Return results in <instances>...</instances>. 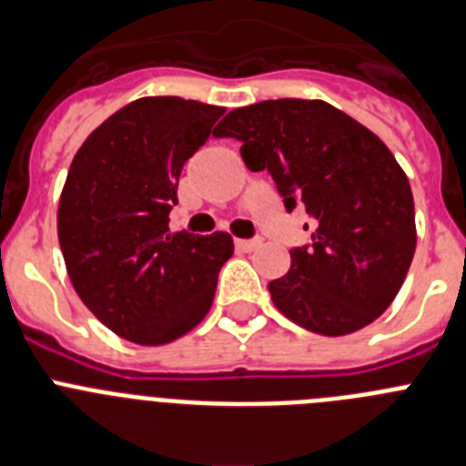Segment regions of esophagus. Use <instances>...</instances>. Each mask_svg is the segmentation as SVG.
Masks as SVG:
<instances>
[{
	"label": "esophagus",
	"instance_id": "1",
	"mask_svg": "<svg viewBox=\"0 0 466 466\" xmlns=\"http://www.w3.org/2000/svg\"><path fill=\"white\" fill-rule=\"evenodd\" d=\"M261 245V240H236L238 252H254Z\"/></svg>",
	"mask_w": 466,
	"mask_h": 466
}]
</instances>
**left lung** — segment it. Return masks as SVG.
<instances>
[{"label":"left lung","mask_w":466,"mask_h":466,"mask_svg":"<svg viewBox=\"0 0 466 466\" xmlns=\"http://www.w3.org/2000/svg\"><path fill=\"white\" fill-rule=\"evenodd\" d=\"M214 135L240 139L245 166L312 217V245L291 249L289 273L268 284L275 308L322 336L378 319L418 242L409 177L385 142L329 102L296 97L228 111Z\"/></svg>","instance_id":"obj_1"}]
</instances>
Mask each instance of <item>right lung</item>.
<instances>
[{
	"instance_id": "add662e5",
	"label": "right lung",
	"mask_w": 466,
	"mask_h": 466,
	"mask_svg": "<svg viewBox=\"0 0 466 466\" xmlns=\"http://www.w3.org/2000/svg\"><path fill=\"white\" fill-rule=\"evenodd\" d=\"M224 106L139 97L86 137L57 205V240L74 289L106 329L166 345L203 322L228 233H170L182 167Z\"/></svg>"
}]
</instances>
